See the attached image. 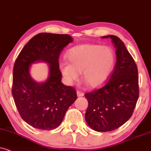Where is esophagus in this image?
Here are the masks:
<instances>
[{
	"instance_id": "34e87169",
	"label": "esophagus",
	"mask_w": 151,
	"mask_h": 151,
	"mask_svg": "<svg viewBox=\"0 0 151 151\" xmlns=\"http://www.w3.org/2000/svg\"><path fill=\"white\" fill-rule=\"evenodd\" d=\"M77 96H83L84 95L83 92H81V91H77Z\"/></svg>"
}]
</instances>
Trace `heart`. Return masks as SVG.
Instances as JSON below:
<instances>
[{
    "label": "heart",
    "mask_w": 151,
    "mask_h": 151,
    "mask_svg": "<svg viewBox=\"0 0 151 151\" xmlns=\"http://www.w3.org/2000/svg\"><path fill=\"white\" fill-rule=\"evenodd\" d=\"M67 61L59 68L68 83H72L83 72V79L92 88L104 86L110 79L115 65V54L110 47L83 43L74 46L66 53Z\"/></svg>",
    "instance_id": "1"
}]
</instances>
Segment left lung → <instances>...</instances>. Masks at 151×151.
<instances>
[{
  "label": "left lung",
  "instance_id": "8db88e82",
  "mask_svg": "<svg viewBox=\"0 0 151 151\" xmlns=\"http://www.w3.org/2000/svg\"><path fill=\"white\" fill-rule=\"evenodd\" d=\"M102 38L112 39L116 64L104 87L85 94L88 101L85 118L92 129L108 132L119 128L132 116L139 97V77L135 62L124 42L114 35Z\"/></svg>",
  "mask_w": 151,
  "mask_h": 151
}]
</instances>
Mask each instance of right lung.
Masks as SVG:
<instances>
[{"label": "right lung", "instance_id": "add662e5", "mask_svg": "<svg viewBox=\"0 0 151 151\" xmlns=\"http://www.w3.org/2000/svg\"><path fill=\"white\" fill-rule=\"evenodd\" d=\"M73 39L68 35L40 33L29 40L16 59L12 93L21 118L32 127L55 129L68 108L77 99L73 87L61 83L59 57ZM37 61L49 63V76L43 83L34 81L29 67Z\"/></svg>", "mask_w": 151, "mask_h": 151}]
</instances>
